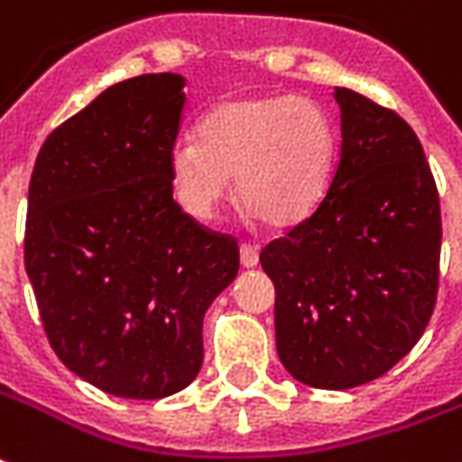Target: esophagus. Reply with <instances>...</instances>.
Returning a JSON list of instances; mask_svg holds the SVG:
<instances>
[{
  "mask_svg": "<svg viewBox=\"0 0 462 462\" xmlns=\"http://www.w3.org/2000/svg\"><path fill=\"white\" fill-rule=\"evenodd\" d=\"M240 263L242 267H254V264L260 263V253H257V247H254V245H250V242H242Z\"/></svg>",
  "mask_w": 462,
  "mask_h": 462,
  "instance_id": "esophagus-1",
  "label": "esophagus"
}]
</instances>
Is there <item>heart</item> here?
Segmentation results:
<instances>
[{"instance_id": "obj_1", "label": "heart", "mask_w": 462, "mask_h": 462, "mask_svg": "<svg viewBox=\"0 0 462 462\" xmlns=\"http://www.w3.org/2000/svg\"><path fill=\"white\" fill-rule=\"evenodd\" d=\"M335 164V130L328 112L308 97H230L209 109L198 140L170 150V177L180 205L199 220L230 195L264 225H290L318 205Z\"/></svg>"}]
</instances>
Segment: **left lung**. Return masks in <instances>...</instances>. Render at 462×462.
I'll use <instances>...</instances> for the list:
<instances>
[{
  "mask_svg": "<svg viewBox=\"0 0 462 462\" xmlns=\"http://www.w3.org/2000/svg\"><path fill=\"white\" fill-rule=\"evenodd\" d=\"M340 160L305 220L260 253L275 282L277 355L312 388L385 375L430 322L440 277V198L398 112L335 89Z\"/></svg>",
  "mask_w": 462,
  "mask_h": 462,
  "instance_id": "obj_1",
  "label": "left lung"
}]
</instances>
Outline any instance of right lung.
<instances>
[{
	"instance_id": "add662e5",
	"label": "right lung",
	"mask_w": 462,
	"mask_h": 462,
	"mask_svg": "<svg viewBox=\"0 0 462 462\" xmlns=\"http://www.w3.org/2000/svg\"><path fill=\"white\" fill-rule=\"evenodd\" d=\"M185 79L117 82L42 144L24 267L51 350L95 388L157 400L202 367V318L240 270L232 235L172 199Z\"/></svg>"
}]
</instances>
